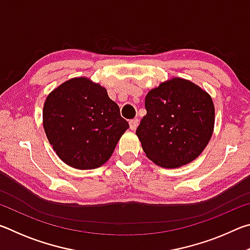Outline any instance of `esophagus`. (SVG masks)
Instances as JSON below:
<instances>
[{
    "label": "esophagus",
    "instance_id": "obj_1",
    "mask_svg": "<svg viewBox=\"0 0 250 250\" xmlns=\"http://www.w3.org/2000/svg\"><path fill=\"white\" fill-rule=\"evenodd\" d=\"M138 125H139V119H138V118H134V119L129 121V125H130V129H131V130H135V129H137Z\"/></svg>",
    "mask_w": 250,
    "mask_h": 250
}]
</instances>
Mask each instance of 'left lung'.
I'll return each instance as SVG.
<instances>
[{
  "label": "left lung",
  "instance_id": "1",
  "mask_svg": "<svg viewBox=\"0 0 250 250\" xmlns=\"http://www.w3.org/2000/svg\"><path fill=\"white\" fill-rule=\"evenodd\" d=\"M146 115L137 133L147 158L175 168L195 160L209 142L215 108L206 91L192 82L173 78L146 97Z\"/></svg>",
  "mask_w": 250,
  "mask_h": 250
}]
</instances>
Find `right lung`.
<instances>
[{"mask_svg":"<svg viewBox=\"0 0 250 250\" xmlns=\"http://www.w3.org/2000/svg\"><path fill=\"white\" fill-rule=\"evenodd\" d=\"M43 125L59 159L79 170L107 162L129 128L107 90L84 77L67 80L50 92L44 104Z\"/></svg>","mask_w":250,"mask_h":250,"instance_id":"1","label":"right lung"}]
</instances>
